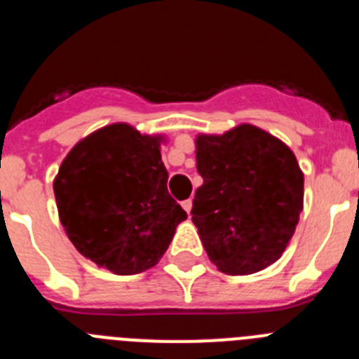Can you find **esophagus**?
<instances>
[{"instance_id":"esophagus-1","label":"esophagus","mask_w":359,"mask_h":359,"mask_svg":"<svg viewBox=\"0 0 359 359\" xmlns=\"http://www.w3.org/2000/svg\"><path fill=\"white\" fill-rule=\"evenodd\" d=\"M182 207L187 214H190V210H192V199H185V201H182Z\"/></svg>"}]
</instances>
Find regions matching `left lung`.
<instances>
[{"label": "left lung", "mask_w": 359, "mask_h": 359, "mask_svg": "<svg viewBox=\"0 0 359 359\" xmlns=\"http://www.w3.org/2000/svg\"><path fill=\"white\" fill-rule=\"evenodd\" d=\"M203 185L192 201L208 259L226 275H250L280 259L304 207V174L293 151L273 135L241 123L199 135Z\"/></svg>", "instance_id": "obj_1"}]
</instances>
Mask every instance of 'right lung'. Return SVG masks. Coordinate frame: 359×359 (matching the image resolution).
<instances>
[{
	"label": "right lung",
	"mask_w": 359,
	"mask_h": 359,
	"mask_svg": "<svg viewBox=\"0 0 359 359\" xmlns=\"http://www.w3.org/2000/svg\"><path fill=\"white\" fill-rule=\"evenodd\" d=\"M163 136L111 123L82 138L53 180L57 210L73 246L115 275L156 266L187 219L167 190Z\"/></svg>",
	"instance_id": "add662e5"
}]
</instances>
